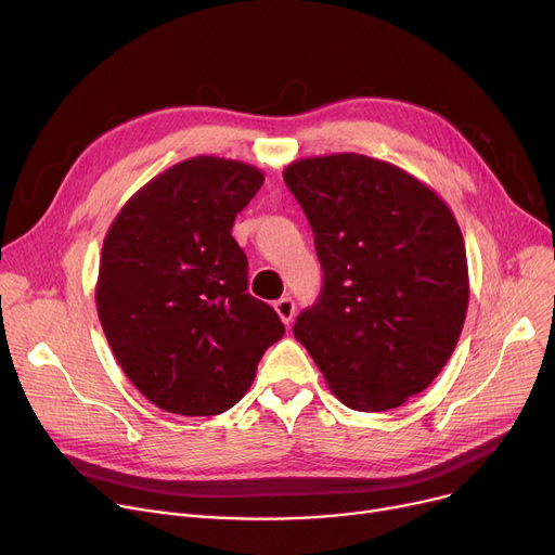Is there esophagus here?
I'll return each mask as SVG.
<instances>
[{
	"instance_id": "1",
	"label": "esophagus",
	"mask_w": 555,
	"mask_h": 555,
	"mask_svg": "<svg viewBox=\"0 0 555 555\" xmlns=\"http://www.w3.org/2000/svg\"><path fill=\"white\" fill-rule=\"evenodd\" d=\"M274 310L281 317V322L285 326H289V322H293V317H295V301L289 299V297H283V299L274 301Z\"/></svg>"
}]
</instances>
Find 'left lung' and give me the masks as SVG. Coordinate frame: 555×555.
I'll return each mask as SVG.
<instances>
[{"mask_svg":"<svg viewBox=\"0 0 555 555\" xmlns=\"http://www.w3.org/2000/svg\"><path fill=\"white\" fill-rule=\"evenodd\" d=\"M312 227L324 287L295 337L356 412L427 389L468 312V258L448 204L406 170L358 153L283 170Z\"/></svg>","mask_w":555,"mask_h":555,"instance_id":"left-lung-1","label":"left lung"}]
</instances>
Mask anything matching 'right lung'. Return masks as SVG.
I'll return each mask as SVG.
<instances>
[{
    "mask_svg": "<svg viewBox=\"0 0 555 555\" xmlns=\"http://www.w3.org/2000/svg\"><path fill=\"white\" fill-rule=\"evenodd\" d=\"M245 162L199 155L141 186L103 241L96 310L116 362L159 410L216 416L285 333L247 293L236 216L262 186Z\"/></svg>",
    "mask_w": 555,
    "mask_h": 555,
    "instance_id": "obj_1",
    "label": "right lung"
}]
</instances>
